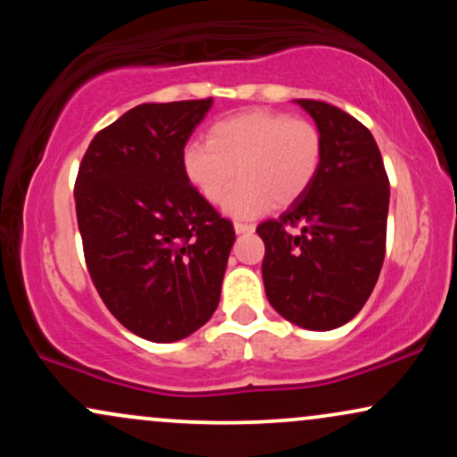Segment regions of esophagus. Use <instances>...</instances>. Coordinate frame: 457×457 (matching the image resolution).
<instances>
[{"label": "esophagus", "mask_w": 457, "mask_h": 457, "mask_svg": "<svg viewBox=\"0 0 457 457\" xmlns=\"http://www.w3.org/2000/svg\"><path fill=\"white\" fill-rule=\"evenodd\" d=\"M234 229H236V234H251L253 232V225L251 223H240V221H236L234 223Z\"/></svg>", "instance_id": "1"}]
</instances>
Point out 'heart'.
Masks as SVG:
<instances>
[{
    "instance_id": "1",
    "label": "heart",
    "mask_w": 457,
    "mask_h": 457,
    "mask_svg": "<svg viewBox=\"0 0 457 457\" xmlns=\"http://www.w3.org/2000/svg\"><path fill=\"white\" fill-rule=\"evenodd\" d=\"M324 144L316 124L269 109L229 115L212 124L208 141H188L182 171L206 202L219 204L236 173L239 185L228 194L223 212L255 219L272 206L303 197L322 167Z\"/></svg>"
}]
</instances>
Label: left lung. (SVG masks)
<instances>
[{"label":"left lung","mask_w":457,"mask_h":457,"mask_svg":"<svg viewBox=\"0 0 457 457\" xmlns=\"http://www.w3.org/2000/svg\"><path fill=\"white\" fill-rule=\"evenodd\" d=\"M322 135L318 178L277 219L258 225L266 298L296 327L350 322L378 281L386 243L389 178L374 135L339 107L298 98Z\"/></svg>","instance_id":"8db88e82"}]
</instances>
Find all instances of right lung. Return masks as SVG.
I'll use <instances>...</instances> for the list:
<instances>
[{"label": "right lung", "mask_w": 457, "mask_h": 457, "mask_svg": "<svg viewBox=\"0 0 457 457\" xmlns=\"http://www.w3.org/2000/svg\"><path fill=\"white\" fill-rule=\"evenodd\" d=\"M212 98L144 103L96 137L79 165L77 223L90 277L109 312L156 344L212 318L234 225L182 171V150Z\"/></svg>", "instance_id": "right-lung-1"}]
</instances>
